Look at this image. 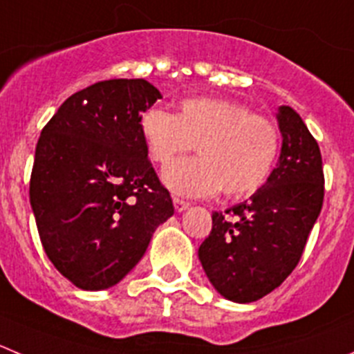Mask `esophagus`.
<instances>
[{
	"instance_id": "esophagus-1",
	"label": "esophagus",
	"mask_w": 354,
	"mask_h": 354,
	"mask_svg": "<svg viewBox=\"0 0 354 354\" xmlns=\"http://www.w3.org/2000/svg\"><path fill=\"white\" fill-rule=\"evenodd\" d=\"M174 207H175V210H177V212H184L187 207H189V201L183 200V198L174 196Z\"/></svg>"
}]
</instances>
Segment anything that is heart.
<instances>
[{"mask_svg": "<svg viewBox=\"0 0 354 354\" xmlns=\"http://www.w3.org/2000/svg\"><path fill=\"white\" fill-rule=\"evenodd\" d=\"M140 133L154 163H167L197 144L200 157L170 162L161 174L165 186L183 196H212L221 189L230 198L254 194L280 153L274 121L214 97L184 99L177 114L149 107L140 116Z\"/></svg>", "mask_w": 354, "mask_h": 354, "instance_id": "heart-1", "label": "heart"}]
</instances>
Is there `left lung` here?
Listing matches in <instances>:
<instances>
[{"label":"left lung","mask_w":354,"mask_h":354,"mask_svg":"<svg viewBox=\"0 0 354 354\" xmlns=\"http://www.w3.org/2000/svg\"><path fill=\"white\" fill-rule=\"evenodd\" d=\"M278 121V167L250 200L212 214V231L198 250L208 280L234 302L257 301L287 280L322 212L318 142L292 107H280Z\"/></svg>","instance_id":"1"}]
</instances>
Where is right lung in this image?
Segmentation results:
<instances>
[{
  "label": "right lung",
  "instance_id": "add662e5",
  "mask_svg": "<svg viewBox=\"0 0 354 354\" xmlns=\"http://www.w3.org/2000/svg\"><path fill=\"white\" fill-rule=\"evenodd\" d=\"M161 93L146 80H106L73 93L41 130L29 183L39 240L83 290H104L174 214L140 133Z\"/></svg>",
  "mask_w": 354,
  "mask_h": 354
}]
</instances>
